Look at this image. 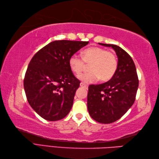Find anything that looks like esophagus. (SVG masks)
<instances>
[{
	"label": "esophagus",
	"mask_w": 159,
	"mask_h": 159,
	"mask_svg": "<svg viewBox=\"0 0 159 159\" xmlns=\"http://www.w3.org/2000/svg\"><path fill=\"white\" fill-rule=\"evenodd\" d=\"M80 86L82 87H84V88H85V89H87V87H88L87 85H85V84L83 83H80Z\"/></svg>",
	"instance_id": "obj_1"
}]
</instances>
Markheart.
I'll list each match as a JSON object with an SVG mask.
<instances>
[{"label":"heart","mask_w":159,"mask_h":159,"mask_svg":"<svg viewBox=\"0 0 159 159\" xmlns=\"http://www.w3.org/2000/svg\"><path fill=\"white\" fill-rule=\"evenodd\" d=\"M82 58L73 55L69 59V67L71 71L79 75L85 68L86 64L89 65L90 72L79 76L85 83H91L100 79L107 81L112 78L117 68V60L113 52L107 51L100 47H90L81 52Z\"/></svg>","instance_id":"1"}]
</instances>
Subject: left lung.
I'll use <instances>...</instances> for the list:
<instances>
[{
    "label": "left lung",
    "mask_w": 159,
    "mask_h": 159,
    "mask_svg": "<svg viewBox=\"0 0 159 159\" xmlns=\"http://www.w3.org/2000/svg\"><path fill=\"white\" fill-rule=\"evenodd\" d=\"M98 43L115 50L117 68L109 81L89 86L87 109L95 121L110 124L122 117L134 102L139 80L133 60L125 50L117 45Z\"/></svg>",
    "instance_id": "left-lung-1"
}]
</instances>
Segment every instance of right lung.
Returning a JSON list of instances; mask_svg holds the SVG:
<instances>
[{
    "label": "right lung",
    "mask_w": 159,
    "mask_h": 159,
    "mask_svg": "<svg viewBox=\"0 0 159 159\" xmlns=\"http://www.w3.org/2000/svg\"><path fill=\"white\" fill-rule=\"evenodd\" d=\"M89 42L57 40L33 56L26 70L24 88L32 109L43 119H63L72 109L80 81L69 67L70 57Z\"/></svg>",
    "instance_id": "right-lung-1"
}]
</instances>
